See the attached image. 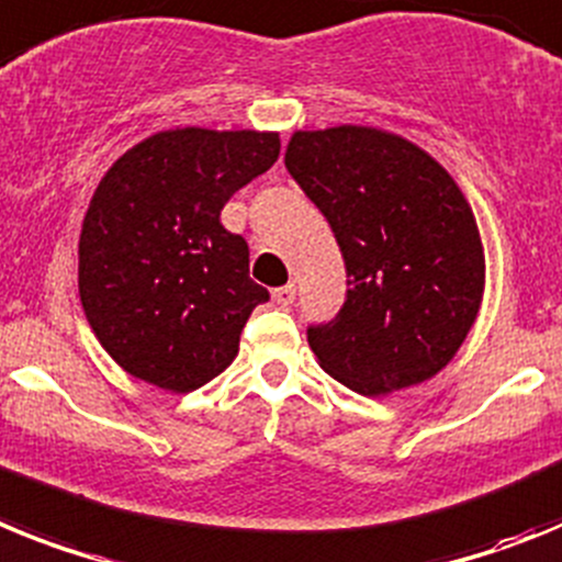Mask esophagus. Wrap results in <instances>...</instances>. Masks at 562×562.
I'll return each mask as SVG.
<instances>
[{
  "label": "esophagus",
  "mask_w": 562,
  "mask_h": 562,
  "mask_svg": "<svg viewBox=\"0 0 562 562\" xmlns=\"http://www.w3.org/2000/svg\"><path fill=\"white\" fill-rule=\"evenodd\" d=\"M274 302L280 305V308H288V305H294L296 300V288L294 285H282V288H274Z\"/></svg>",
  "instance_id": "34e87169"
}]
</instances>
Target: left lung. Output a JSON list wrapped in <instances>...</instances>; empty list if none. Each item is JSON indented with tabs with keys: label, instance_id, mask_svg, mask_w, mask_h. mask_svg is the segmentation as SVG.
Returning a JSON list of instances; mask_svg holds the SVG:
<instances>
[{
	"label": "left lung",
	"instance_id": "obj_1",
	"mask_svg": "<svg viewBox=\"0 0 562 562\" xmlns=\"http://www.w3.org/2000/svg\"><path fill=\"white\" fill-rule=\"evenodd\" d=\"M285 169L330 223L348 271L339 314L308 325L322 370L362 396L436 375L484 294L481 234L456 180L370 126L294 133Z\"/></svg>",
	"mask_w": 562,
	"mask_h": 562
}]
</instances>
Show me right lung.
Segmentation results:
<instances>
[{
    "mask_svg": "<svg viewBox=\"0 0 562 562\" xmlns=\"http://www.w3.org/2000/svg\"><path fill=\"white\" fill-rule=\"evenodd\" d=\"M277 158V133L187 126L140 140L101 178L78 240V294L126 373L189 393L232 364L268 291L221 212Z\"/></svg>",
    "mask_w": 562,
    "mask_h": 562,
    "instance_id": "1",
    "label": "right lung"
}]
</instances>
